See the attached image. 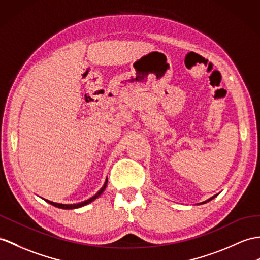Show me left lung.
<instances>
[{"label":"left lung","mask_w":260,"mask_h":260,"mask_svg":"<svg viewBox=\"0 0 260 260\" xmlns=\"http://www.w3.org/2000/svg\"><path fill=\"white\" fill-rule=\"evenodd\" d=\"M216 196H217V195H215V196H213V197H210V198L207 199V201H205V202H203V203H199L198 205H202V204H205V203H207V202H210V201H212V199H214Z\"/></svg>","instance_id":"obj_1"}]
</instances>
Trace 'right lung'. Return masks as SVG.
Listing matches in <instances>:
<instances>
[{"label": "right lung", "mask_w": 260, "mask_h": 260, "mask_svg": "<svg viewBox=\"0 0 260 260\" xmlns=\"http://www.w3.org/2000/svg\"><path fill=\"white\" fill-rule=\"evenodd\" d=\"M106 186H107V178L105 179V183H104V185H103L102 188H101L98 192H96V194H95L94 196H92L90 198L86 199V201L81 202V203H77V204H59V203H54V202L48 201V199H45V201H46L48 204L53 205V206H55V207H57V208H62V209H75V208H80V207L85 206V205H87V204H89V203L94 202L96 198H99V197L103 194V191L105 190Z\"/></svg>", "instance_id": "add662e5"}]
</instances>
